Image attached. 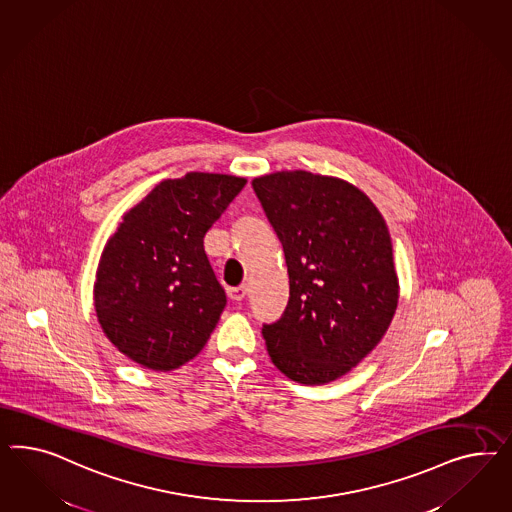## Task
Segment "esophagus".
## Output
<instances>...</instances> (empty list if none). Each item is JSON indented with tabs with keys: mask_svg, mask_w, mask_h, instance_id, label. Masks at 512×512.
Listing matches in <instances>:
<instances>
[{
	"mask_svg": "<svg viewBox=\"0 0 512 512\" xmlns=\"http://www.w3.org/2000/svg\"><path fill=\"white\" fill-rule=\"evenodd\" d=\"M227 293H229V298H231V300H234V302H240V300H244V298L248 296V285H240V287H231V289H229Z\"/></svg>",
	"mask_w": 512,
	"mask_h": 512,
	"instance_id": "esophagus-1",
	"label": "esophagus"
}]
</instances>
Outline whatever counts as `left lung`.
<instances>
[{
    "mask_svg": "<svg viewBox=\"0 0 512 512\" xmlns=\"http://www.w3.org/2000/svg\"><path fill=\"white\" fill-rule=\"evenodd\" d=\"M283 244L291 296L263 325L279 372L325 385L355 368L385 336L398 306L387 223L357 187L306 171L251 182Z\"/></svg>",
    "mask_w": 512,
    "mask_h": 512,
    "instance_id": "obj_1",
    "label": "left lung"
}]
</instances>
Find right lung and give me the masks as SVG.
<instances>
[{
	"instance_id": "add662e5",
	"label": "right lung",
	"mask_w": 512,
	"mask_h": 512,
	"mask_svg": "<svg viewBox=\"0 0 512 512\" xmlns=\"http://www.w3.org/2000/svg\"><path fill=\"white\" fill-rule=\"evenodd\" d=\"M244 186L238 176L187 172L125 214L93 289L99 325L125 357L169 372L201 353L227 304L204 234Z\"/></svg>"
}]
</instances>
